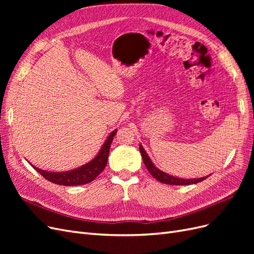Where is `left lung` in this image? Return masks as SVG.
<instances>
[{
	"mask_svg": "<svg viewBox=\"0 0 254 254\" xmlns=\"http://www.w3.org/2000/svg\"><path fill=\"white\" fill-rule=\"evenodd\" d=\"M140 151H141V155H142V159H143V162L147 168L148 172L152 175L153 178H156L158 181L165 183V184H171V186H189V184H195L198 182H201L204 179L207 178L206 177H202V178H197V179H182V178H177V177L171 176L168 175L162 171H160L159 168H157L151 162V160L149 159L148 155L146 153V151L144 150V148L142 147V145H140Z\"/></svg>",
	"mask_w": 254,
	"mask_h": 254,
	"instance_id": "obj_1",
	"label": "left lung"
}]
</instances>
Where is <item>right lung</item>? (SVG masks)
<instances>
[{"instance_id":"1","label":"right lung","mask_w":254,"mask_h":254,"mask_svg":"<svg viewBox=\"0 0 254 254\" xmlns=\"http://www.w3.org/2000/svg\"><path fill=\"white\" fill-rule=\"evenodd\" d=\"M118 130L115 129L114 131L110 133V135L107 137L105 141L102 149L99 150L97 156L90 161L89 163L84 164L76 170L68 171L64 173H51L47 171H42L40 168H37L34 165H32L35 170L39 173L41 176H43L45 179L60 184V186H65V187H72V186H80V184H87L91 181H93L96 177L101 174L104 168L108 162V156H109V150L111 147V143L113 141V137L117 133Z\"/></svg>"}]
</instances>
